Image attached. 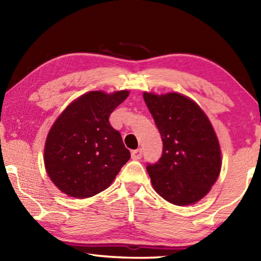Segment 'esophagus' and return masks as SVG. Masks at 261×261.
Wrapping results in <instances>:
<instances>
[{"label":"esophagus","mask_w":261,"mask_h":261,"mask_svg":"<svg viewBox=\"0 0 261 261\" xmlns=\"http://www.w3.org/2000/svg\"><path fill=\"white\" fill-rule=\"evenodd\" d=\"M141 156H143V151H141V148L135 149V151H132L131 153V158L134 159V160H139Z\"/></svg>","instance_id":"1"}]
</instances>
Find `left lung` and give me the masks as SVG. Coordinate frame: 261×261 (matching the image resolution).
<instances>
[{"instance_id": "left-lung-1", "label": "left lung", "mask_w": 261, "mask_h": 261, "mask_svg": "<svg viewBox=\"0 0 261 261\" xmlns=\"http://www.w3.org/2000/svg\"><path fill=\"white\" fill-rule=\"evenodd\" d=\"M163 149L147 173L155 191L174 205L199 201L213 187L221 170L218 137L205 113L179 93H144Z\"/></svg>"}]
</instances>
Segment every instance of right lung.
Here are the masks:
<instances>
[{"label":"right lung","instance_id":"add662e5","mask_svg":"<svg viewBox=\"0 0 261 261\" xmlns=\"http://www.w3.org/2000/svg\"><path fill=\"white\" fill-rule=\"evenodd\" d=\"M129 91H92L70 103L53 124L45 145L47 174L62 192L90 198L107 189L130 151L109 116Z\"/></svg>","mask_w":261,"mask_h":261}]
</instances>
